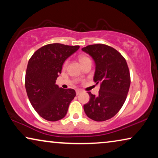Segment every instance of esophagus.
I'll list each match as a JSON object with an SVG mask.
<instances>
[{
  "instance_id": "34e87169",
  "label": "esophagus",
  "mask_w": 158,
  "mask_h": 158,
  "mask_svg": "<svg viewBox=\"0 0 158 158\" xmlns=\"http://www.w3.org/2000/svg\"><path fill=\"white\" fill-rule=\"evenodd\" d=\"M81 90H76V95H77V96H78V95L81 94Z\"/></svg>"
}]
</instances>
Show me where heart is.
Returning a JSON list of instances; mask_svg holds the SVG:
<instances>
[{
  "mask_svg": "<svg viewBox=\"0 0 158 158\" xmlns=\"http://www.w3.org/2000/svg\"><path fill=\"white\" fill-rule=\"evenodd\" d=\"M79 60H80V62H81V64L85 63V62H88V61H91L90 58L88 57H87V56H85V55H81V56H80ZM66 64H67V62H64V67H65Z\"/></svg>",
  "mask_w": 158,
  "mask_h": 158,
  "instance_id": "heart-1",
  "label": "heart"
}]
</instances>
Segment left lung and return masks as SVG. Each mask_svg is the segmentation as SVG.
Instances as JSON below:
<instances>
[{
	"instance_id": "obj_1",
	"label": "left lung",
	"mask_w": 158,
	"mask_h": 158,
	"mask_svg": "<svg viewBox=\"0 0 158 158\" xmlns=\"http://www.w3.org/2000/svg\"><path fill=\"white\" fill-rule=\"evenodd\" d=\"M82 50L96 64L94 81L100 83L98 96L88 92L90 100L83 106L88 117L103 122L116 115L124 105L130 86V74L124 57L106 44L88 45Z\"/></svg>"
}]
</instances>
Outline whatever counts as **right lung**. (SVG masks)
Returning a JSON list of instances; mask_svg holds the SVG:
<instances>
[{
  "label": "right lung",
  "instance_id": "1",
  "mask_svg": "<svg viewBox=\"0 0 158 158\" xmlns=\"http://www.w3.org/2000/svg\"><path fill=\"white\" fill-rule=\"evenodd\" d=\"M80 48L59 43L47 44L37 49L28 62L25 87L34 110L50 122L62 119L75 98V90L56 85L64 61Z\"/></svg>",
  "mask_w": 158,
  "mask_h": 158
}]
</instances>
